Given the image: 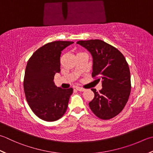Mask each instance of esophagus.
<instances>
[{
  "label": "esophagus",
  "mask_w": 153,
  "mask_h": 153,
  "mask_svg": "<svg viewBox=\"0 0 153 153\" xmlns=\"http://www.w3.org/2000/svg\"><path fill=\"white\" fill-rule=\"evenodd\" d=\"M76 89L77 91H85V89L83 88H80V87H77Z\"/></svg>",
  "instance_id": "obj_1"
}]
</instances>
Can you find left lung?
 <instances>
[{
	"instance_id": "1",
	"label": "left lung",
	"mask_w": 153,
	"mask_h": 153,
	"mask_svg": "<svg viewBox=\"0 0 153 153\" xmlns=\"http://www.w3.org/2000/svg\"><path fill=\"white\" fill-rule=\"evenodd\" d=\"M93 56L92 77L102 81L103 88L89 103L91 110L104 120L117 115L129 97L131 84L128 65L123 53L116 48L101 40H79Z\"/></svg>"
}]
</instances>
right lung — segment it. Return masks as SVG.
I'll return each instance as SVG.
<instances>
[{
  "instance_id": "right-lung-1",
  "label": "right lung",
  "mask_w": 153,
  "mask_h": 153,
  "mask_svg": "<svg viewBox=\"0 0 153 153\" xmlns=\"http://www.w3.org/2000/svg\"><path fill=\"white\" fill-rule=\"evenodd\" d=\"M74 42L54 41L40 47L27 63L24 90L34 114L46 121H55L64 115L73 89L56 86L53 78L60 71L62 51Z\"/></svg>"
}]
</instances>
